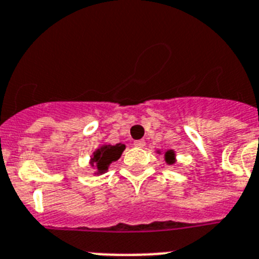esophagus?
<instances>
[{"label":"esophagus","mask_w":259,"mask_h":259,"mask_svg":"<svg viewBox=\"0 0 259 259\" xmlns=\"http://www.w3.org/2000/svg\"><path fill=\"white\" fill-rule=\"evenodd\" d=\"M134 145L136 146V148H144V146H145V141H144V140H136V141L134 142Z\"/></svg>","instance_id":"34e87169"}]
</instances>
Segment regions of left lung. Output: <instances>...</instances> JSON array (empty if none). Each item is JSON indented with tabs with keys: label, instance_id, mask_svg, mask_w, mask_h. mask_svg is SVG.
I'll return each instance as SVG.
<instances>
[{
	"label": "left lung",
	"instance_id": "8db88e82",
	"mask_svg": "<svg viewBox=\"0 0 259 259\" xmlns=\"http://www.w3.org/2000/svg\"><path fill=\"white\" fill-rule=\"evenodd\" d=\"M158 154H162L163 151L160 150H156ZM164 160L168 165H173L176 163V151L172 150V149H168V150H164Z\"/></svg>",
	"mask_w": 259,
	"mask_h": 259
}]
</instances>
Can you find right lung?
I'll return each instance as SVG.
<instances>
[{
    "mask_svg": "<svg viewBox=\"0 0 259 259\" xmlns=\"http://www.w3.org/2000/svg\"><path fill=\"white\" fill-rule=\"evenodd\" d=\"M125 145L122 142L110 145V144H101L96 150H94L92 155L90 156V165L94 168L96 176H101L108 172L109 167L113 162H117L124 151Z\"/></svg>",
    "mask_w": 259,
    "mask_h": 259,
    "instance_id": "add662e5",
    "label": "right lung"
}]
</instances>
